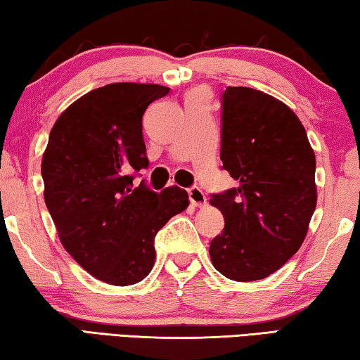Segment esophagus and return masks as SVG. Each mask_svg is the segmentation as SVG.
Masks as SVG:
<instances>
[{
	"label": "esophagus",
	"mask_w": 360,
	"mask_h": 360,
	"mask_svg": "<svg viewBox=\"0 0 360 360\" xmlns=\"http://www.w3.org/2000/svg\"><path fill=\"white\" fill-rule=\"evenodd\" d=\"M188 198H191V203L193 206H198V208H202V206L206 205V197L200 187L188 188Z\"/></svg>",
	"instance_id": "34e87169"
}]
</instances>
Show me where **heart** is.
I'll use <instances>...</instances> for the list:
<instances>
[{
	"instance_id": "heart-1",
	"label": "heart",
	"mask_w": 360,
	"mask_h": 360,
	"mask_svg": "<svg viewBox=\"0 0 360 360\" xmlns=\"http://www.w3.org/2000/svg\"><path fill=\"white\" fill-rule=\"evenodd\" d=\"M197 94H200V95H202V94H203V92H197Z\"/></svg>"
}]
</instances>
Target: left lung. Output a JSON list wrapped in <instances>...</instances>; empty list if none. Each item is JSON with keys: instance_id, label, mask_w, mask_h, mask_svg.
<instances>
[{"instance_id": "8db88e82", "label": "left lung", "mask_w": 360, "mask_h": 360, "mask_svg": "<svg viewBox=\"0 0 360 360\" xmlns=\"http://www.w3.org/2000/svg\"><path fill=\"white\" fill-rule=\"evenodd\" d=\"M222 168L238 187L211 195L225 227L211 241L217 271L259 281L279 270L307 236L316 210V157L300 119L260 90L222 95Z\"/></svg>"}]
</instances>
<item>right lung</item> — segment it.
I'll list each match as a JSON object with an SVG mask.
<instances>
[{
    "label": "right lung",
    "mask_w": 360,
    "mask_h": 360,
    "mask_svg": "<svg viewBox=\"0 0 360 360\" xmlns=\"http://www.w3.org/2000/svg\"><path fill=\"white\" fill-rule=\"evenodd\" d=\"M168 92L157 84H108L66 108L49 135L46 206L63 248L103 283L143 281L154 266L157 231L188 206L178 186L160 193L133 186V172L149 165L143 114Z\"/></svg>",
    "instance_id": "obj_1"
}]
</instances>
